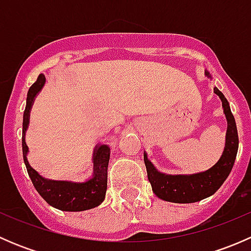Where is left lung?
<instances>
[{
	"instance_id": "1",
	"label": "left lung",
	"mask_w": 251,
	"mask_h": 251,
	"mask_svg": "<svg viewBox=\"0 0 251 251\" xmlns=\"http://www.w3.org/2000/svg\"><path fill=\"white\" fill-rule=\"evenodd\" d=\"M204 74L210 80L212 78L207 70H205ZM214 93L221 100L222 109L227 120L226 142H225L222 155L212 168L203 173L193 175H166L158 171V169L148 159V154L144 151L143 158L147 175L151 184L153 193L158 198L170 203H197L212 196L222 186L231 173L239 146L237 125L229 108L228 100H226L224 93L217 87L214 88Z\"/></svg>"
}]
</instances>
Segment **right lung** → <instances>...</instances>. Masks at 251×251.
<instances>
[{"label":"right lung","mask_w":251,"mask_h":251,"mask_svg":"<svg viewBox=\"0 0 251 251\" xmlns=\"http://www.w3.org/2000/svg\"><path fill=\"white\" fill-rule=\"evenodd\" d=\"M46 83L45 74H40L37 80L27 91L26 105L23 115V159L26 166L27 174L31 178L32 184L40 196L50 206L62 211H85L93 209L103 203L107 193V175L108 164L110 159V146L108 143H97L92 151V175L85 181H54L42 177L35 169L31 168L27 160L29 147L25 136L30 124V111L37 97Z\"/></svg>","instance_id":"1"}]
</instances>
